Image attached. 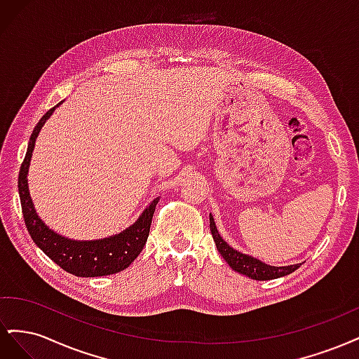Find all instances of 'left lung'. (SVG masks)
<instances>
[{"instance_id": "1", "label": "left lung", "mask_w": 359, "mask_h": 359, "mask_svg": "<svg viewBox=\"0 0 359 359\" xmlns=\"http://www.w3.org/2000/svg\"><path fill=\"white\" fill-rule=\"evenodd\" d=\"M210 229H211L212 238L215 241L217 250H219L220 255L224 257L226 262L229 264V266L232 269H235L236 273H240L243 276H247V277L253 278V280H273V278L287 276V274L293 273V271L299 268V264L289 265V266H271V265L260 262V260H257L252 256L236 252V250H233L220 236L211 214H210Z\"/></svg>"}]
</instances>
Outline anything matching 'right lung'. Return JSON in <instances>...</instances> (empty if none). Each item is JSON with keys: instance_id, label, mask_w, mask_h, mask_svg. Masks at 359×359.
<instances>
[{"instance_id": "add662e5", "label": "right lung", "mask_w": 359, "mask_h": 359, "mask_svg": "<svg viewBox=\"0 0 359 359\" xmlns=\"http://www.w3.org/2000/svg\"><path fill=\"white\" fill-rule=\"evenodd\" d=\"M60 104L61 103L55 104L43 115L34 130H32L25 158L22 165H20L18 187L27 229L37 247L43 250L45 255H48L64 271H67V273L78 277H100L116 274L119 271L130 266V264L142 252L149 235L151 222H153L158 199L151 202V205L133 226H130L128 229L111 238H103V240L97 241H72L69 238H64L50 231L39 219L34 206H32L28 191L27 173L40 128Z\"/></svg>"}]
</instances>
